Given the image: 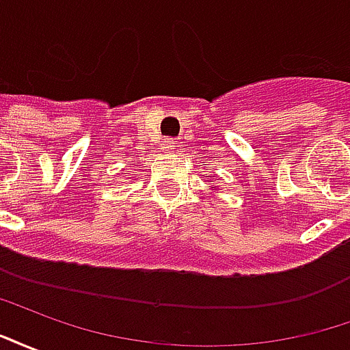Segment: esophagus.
<instances>
[{"mask_svg": "<svg viewBox=\"0 0 350 350\" xmlns=\"http://www.w3.org/2000/svg\"><path fill=\"white\" fill-rule=\"evenodd\" d=\"M161 150L165 153H172L176 150V140L174 138H165L163 144H161Z\"/></svg>", "mask_w": 350, "mask_h": 350, "instance_id": "esophagus-1", "label": "esophagus"}]
</instances>
